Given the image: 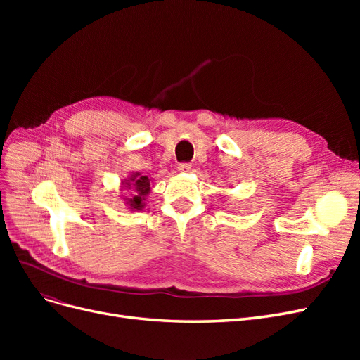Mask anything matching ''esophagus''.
Returning <instances> with one entry per match:
<instances>
[{
    "mask_svg": "<svg viewBox=\"0 0 360 360\" xmlns=\"http://www.w3.org/2000/svg\"><path fill=\"white\" fill-rule=\"evenodd\" d=\"M191 163H180V165H179V171L180 172H189L191 171Z\"/></svg>",
    "mask_w": 360,
    "mask_h": 360,
    "instance_id": "obj_1",
    "label": "esophagus"
}]
</instances>
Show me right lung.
<instances>
[{
    "mask_svg": "<svg viewBox=\"0 0 360 360\" xmlns=\"http://www.w3.org/2000/svg\"><path fill=\"white\" fill-rule=\"evenodd\" d=\"M150 183H151V179L147 176H143L141 172L130 174V177L122 181V189L130 191V195L129 197H123V201L132 212L143 210L146 207L147 195L151 191Z\"/></svg>",
    "mask_w": 360,
    "mask_h": 360,
    "instance_id": "obj_1",
    "label": "right lung"
}]
</instances>
